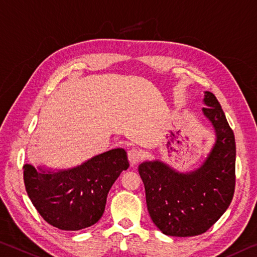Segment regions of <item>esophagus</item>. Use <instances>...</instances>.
I'll list each match as a JSON object with an SVG mask.
<instances>
[{
	"instance_id": "esophagus-1",
	"label": "esophagus",
	"mask_w": 257,
	"mask_h": 257,
	"mask_svg": "<svg viewBox=\"0 0 257 257\" xmlns=\"http://www.w3.org/2000/svg\"><path fill=\"white\" fill-rule=\"evenodd\" d=\"M142 157H143V154H142L140 150L132 149L128 151V160L130 162V165L138 164V162L142 160Z\"/></svg>"
}]
</instances>
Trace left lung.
Instances as JSON below:
<instances>
[{"label": "left lung", "mask_w": 257, "mask_h": 257, "mask_svg": "<svg viewBox=\"0 0 257 257\" xmlns=\"http://www.w3.org/2000/svg\"><path fill=\"white\" fill-rule=\"evenodd\" d=\"M203 115L213 124L216 142L198 169L178 173L162 161H145L138 172L145 186L153 223L172 237L206 232L230 206L235 186V141L214 93L205 92Z\"/></svg>", "instance_id": "1"}]
</instances>
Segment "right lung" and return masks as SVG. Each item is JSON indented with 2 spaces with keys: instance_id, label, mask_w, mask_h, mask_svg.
<instances>
[{
  "instance_id": "1",
  "label": "right lung",
  "mask_w": 257,
  "mask_h": 257,
  "mask_svg": "<svg viewBox=\"0 0 257 257\" xmlns=\"http://www.w3.org/2000/svg\"><path fill=\"white\" fill-rule=\"evenodd\" d=\"M127 152L109 150L64 170L24 166L26 192L44 221L59 230L89 227L103 216L113 183L128 169Z\"/></svg>"
}]
</instances>
